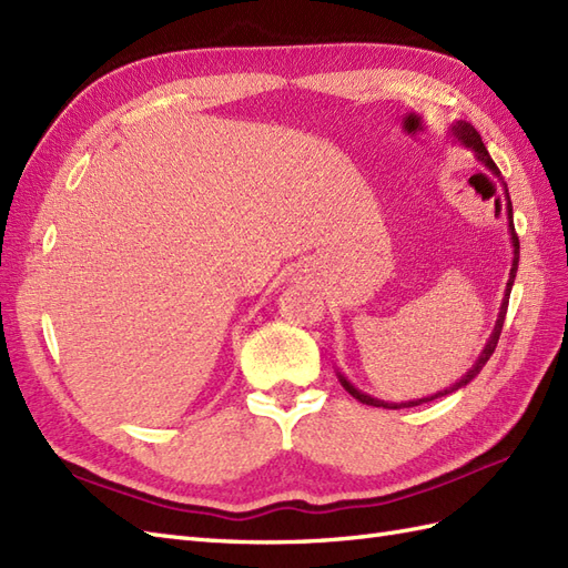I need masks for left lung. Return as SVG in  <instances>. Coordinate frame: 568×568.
I'll return each instance as SVG.
<instances>
[{"label": "left lung", "instance_id": "1", "mask_svg": "<svg viewBox=\"0 0 568 568\" xmlns=\"http://www.w3.org/2000/svg\"><path fill=\"white\" fill-rule=\"evenodd\" d=\"M450 136H454V141H456V143L465 145V149H470V151H473V155H475V160H477V163L483 165V168L491 174L494 180H499V184H501V189H504V209H506V221H508V237H511V246H514V261H511V271H508V283H506L504 297H501V307H499V314H497V324H494V328H491V333H489V338H487V343H485V347H483V353H479V357L475 359V365H473L468 372H465L456 384H450V386H448V388H444V390H436V394L425 396V398H415V400H405V403H388V400L372 398L369 394H365V390H359L357 386H353L351 382H347V376H345L343 372H338V369H336L338 382H341V386L347 390V394H351L353 398H357L359 403L374 405V408H388V410L413 408V405L429 403V400H434V398L448 396V394H454V390H458V388H463V386H468V384L475 379V376L479 374V369H483V367L487 365V359L491 357L494 347H497L499 336H501L504 316H506V307H508V295H511V287H514V281H516V271H518V258H520V244H518V235H516V227H514V206H511V196H508V186H506V182H504V178H501L499 168L494 165V160L489 158V153H487V149H485L483 136L477 134V129H475L470 122L458 120V122L450 124ZM479 178H483V174H479Z\"/></svg>", "mask_w": 568, "mask_h": 568}]
</instances>
